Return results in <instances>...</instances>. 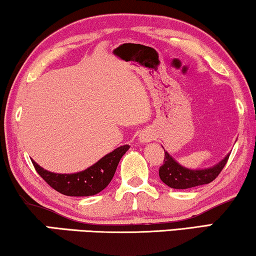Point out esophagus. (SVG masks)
<instances>
[{
    "mask_svg": "<svg viewBox=\"0 0 256 256\" xmlns=\"http://www.w3.org/2000/svg\"><path fill=\"white\" fill-rule=\"evenodd\" d=\"M152 136L149 134V132H141V134L138 135V141L141 142V143H146V142H149V141H152Z\"/></svg>",
    "mask_w": 256,
    "mask_h": 256,
    "instance_id": "34e87169",
    "label": "esophagus"
}]
</instances>
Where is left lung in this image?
Wrapping results in <instances>:
<instances>
[{
    "label": "left lung",
    "mask_w": 256,
    "mask_h": 256,
    "mask_svg": "<svg viewBox=\"0 0 256 256\" xmlns=\"http://www.w3.org/2000/svg\"><path fill=\"white\" fill-rule=\"evenodd\" d=\"M228 157L230 154L214 166L192 170L182 166L169 155V152H166L163 166L160 168V178L164 184L172 188H190L199 186V185L208 184L212 180H214L218 177V174L222 172L224 166H226L227 160H228Z\"/></svg>",
    "instance_id": "1"
}]
</instances>
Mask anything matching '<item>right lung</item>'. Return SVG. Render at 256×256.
I'll list each match as a JSON object with an SVG mask.
<instances>
[{
	"instance_id": "right-lung-1",
	"label": "right lung",
	"mask_w": 256,
	"mask_h": 256,
	"mask_svg": "<svg viewBox=\"0 0 256 256\" xmlns=\"http://www.w3.org/2000/svg\"><path fill=\"white\" fill-rule=\"evenodd\" d=\"M129 146H121L100 158L92 166L76 174H54L43 169L32 160L38 174L56 191L71 197H87L102 191L114 177L121 157Z\"/></svg>"
}]
</instances>
